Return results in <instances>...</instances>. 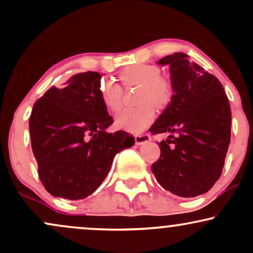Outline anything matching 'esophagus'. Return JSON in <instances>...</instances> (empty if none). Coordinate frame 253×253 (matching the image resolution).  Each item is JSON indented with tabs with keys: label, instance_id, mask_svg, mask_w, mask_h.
I'll use <instances>...</instances> for the list:
<instances>
[{
	"label": "esophagus",
	"instance_id": "esophagus-1",
	"mask_svg": "<svg viewBox=\"0 0 253 253\" xmlns=\"http://www.w3.org/2000/svg\"><path fill=\"white\" fill-rule=\"evenodd\" d=\"M134 140L136 145H143L147 141L151 140V136L149 134H140V135H135Z\"/></svg>",
	"mask_w": 253,
	"mask_h": 253
}]
</instances>
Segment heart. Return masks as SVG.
I'll return each mask as SVG.
<instances>
[{
	"mask_svg": "<svg viewBox=\"0 0 253 253\" xmlns=\"http://www.w3.org/2000/svg\"><path fill=\"white\" fill-rule=\"evenodd\" d=\"M125 86H140L138 102L141 106L127 108L115 118L118 128L130 133H140L150 126L155 119L157 108H165L172 100V84L161 76V70L155 65L135 64L127 66L119 75ZM98 92L103 106L112 112H118L123 106V88L110 78H104L98 84Z\"/></svg>",
	"mask_w": 253,
	"mask_h": 253,
	"instance_id": "b5f03b06",
	"label": "heart"
}]
</instances>
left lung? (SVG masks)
Segmentation results:
<instances>
[{"label": "left lung", "instance_id": "left-lung-1", "mask_svg": "<svg viewBox=\"0 0 253 253\" xmlns=\"http://www.w3.org/2000/svg\"><path fill=\"white\" fill-rule=\"evenodd\" d=\"M169 65L173 95L152 125V134L170 133L159 143L152 164L157 181L172 194L195 197L221 176L231 141V108L221 83L182 52L159 59Z\"/></svg>", "mask_w": 253, "mask_h": 253}]
</instances>
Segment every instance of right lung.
Wrapping results in <instances>:
<instances>
[{"label":"right lung","instance_id":"right-lung-1","mask_svg":"<svg viewBox=\"0 0 253 253\" xmlns=\"http://www.w3.org/2000/svg\"><path fill=\"white\" fill-rule=\"evenodd\" d=\"M98 72L74 75L52 86L32 109L30 133L38 173L51 195L81 200L108 175L117 153L134 145L132 134L108 133L113 118L98 92Z\"/></svg>","mask_w":253,"mask_h":253}]
</instances>
